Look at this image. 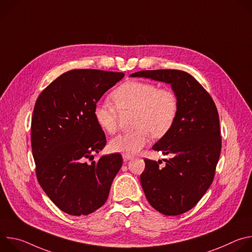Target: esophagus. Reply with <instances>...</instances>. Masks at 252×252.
<instances>
[{"mask_svg":"<svg viewBox=\"0 0 252 252\" xmlns=\"http://www.w3.org/2000/svg\"><path fill=\"white\" fill-rule=\"evenodd\" d=\"M123 158H124V161H127V160H129V159H131L132 158V157L131 156H126V155H123Z\"/></svg>","mask_w":252,"mask_h":252,"instance_id":"1","label":"esophagus"}]
</instances>
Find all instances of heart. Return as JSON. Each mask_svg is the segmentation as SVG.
Listing matches in <instances>:
<instances>
[{
  "label": "heart",
  "instance_id": "1",
  "mask_svg": "<svg viewBox=\"0 0 252 252\" xmlns=\"http://www.w3.org/2000/svg\"><path fill=\"white\" fill-rule=\"evenodd\" d=\"M111 102H99L94 106V117L98 126L107 133L118 128L119 112L134 111L132 131L120 133L110 141L114 153L126 156L137 154L147 146L153 134L156 138L166 135L172 128L178 113V99L168 88L142 81H128L112 93Z\"/></svg>",
  "mask_w": 252,
  "mask_h": 252
}]
</instances>
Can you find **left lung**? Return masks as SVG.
<instances>
[{
	"mask_svg": "<svg viewBox=\"0 0 252 252\" xmlns=\"http://www.w3.org/2000/svg\"><path fill=\"white\" fill-rule=\"evenodd\" d=\"M130 77L170 84L178 113L170 131L153 150L170 155L165 165L145 159L140 184L150 204L164 215L191 209L212 184L221 151L220 117L210 94L189 74L178 69L140 70Z\"/></svg>",
	"mask_w": 252,
	"mask_h": 252,
	"instance_id": "1",
	"label": "left lung"
}]
</instances>
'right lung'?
<instances>
[{"label":"right lung","mask_w":252,"mask_h":252,"mask_svg":"<svg viewBox=\"0 0 252 252\" xmlns=\"http://www.w3.org/2000/svg\"><path fill=\"white\" fill-rule=\"evenodd\" d=\"M125 77L99 69H71L39 95L32 118L31 142L40 186L63 212L81 217L104 204L123 164L120 154H94L106 143L94 110L102 94Z\"/></svg>","instance_id":"add662e5"}]
</instances>
